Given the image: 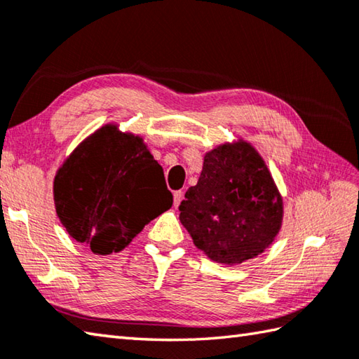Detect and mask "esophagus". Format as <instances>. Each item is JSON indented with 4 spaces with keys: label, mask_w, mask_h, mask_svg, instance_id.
I'll list each match as a JSON object with an SVG mask.
<instances>
[{
    "label": "esophagus",
    "mask_w": 359,
    "mask_h": 359,
    "mask_svg": "<svg viewBox=\"0 0 359 359\" xmlns=\"http://www.w3.org/2000/svg\"><path fill=\"white\" fill-rule=\"evenodd\" d=\"M182 199H184V191H182V189H179V191L174 193V207L175 208L179 207V203L182 202Z\"/></svg>",
    "instance_id": "1"
}]
</instances>
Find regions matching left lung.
<instances>
[{
  "instance_id": "left-lung-1",
  "label": "left lung",
  "mask_w": 359,
  "mask_h": 359,
  "mask_svg": "<svg viewBox=\"0 0 359 359\" xmlns=\"http://www.w3.org/2000/svg\"><path fill=\"white\" fill-rule=\"evenodd\" d=\"M179 210L196 248L229 266L263 254L283 219L268 166L243 140L205 154L198 185L188 188Z\"/></svg>"
}]
</instances>
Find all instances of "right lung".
Returning a JSON list of instances; mask_svg holds the SVG:
<instances>
[{"label":"right lung","instance_id":"1","mask_svg":"<svg viewBox=\"0 0 359 359\" xmlns=\"http://www.w3.org/2000/svg\"><path fill=\"white\" fill-rule=\"evenodd\" d=\"M54 203L73 240L110 255L170 210L172 194L143 138L107 124L63 161L54 177Z\"/></svg>","mask_w":359,"mask_h":359}]
</instances>
